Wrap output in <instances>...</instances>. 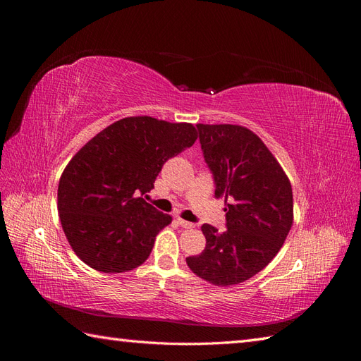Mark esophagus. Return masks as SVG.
Returning <instances> with one entry per match:
<instances>
[{
	"label": "esophagus",
	"mask_w": 361,
	"mask_h": 361,
	"mask_svg": "<svg viewBox=\"0 0 361 361\" xmlns=\"http://www.w3.org/2000/svg\"><path fill=\"white\" fill-rule=\"evenodd\" d=\"M176 221H178V224H179L180 227H183V228H192V227H194L192 223L185 221V220H182V218H176Z\"/></svg>",
	"instance_id": "esophagus-1"
}]
</instances>
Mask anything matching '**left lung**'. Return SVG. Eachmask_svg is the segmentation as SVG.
Returning <instances> with one entry per match:
<instances>
[{"instance_id":"8db88e82","label":"left lung","mask_w":361,"mask_h":361,"mask_svg":"<svg viewBox=\"0 0 361 361\" xmlns=\"http://www.w3.org/2000/svg\"><path fill=\"white\" fill-rule=\"evenodd\" d=\"M197 129L215 197L226 195L227 231L203 224L206 247L187 264L212 285H239L264 269L286 241L293 223L290 180L248 128L199 123Z\"/></svg>"}]
</instances>
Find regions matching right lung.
Wrapping results in <instances>:
<instances>
[{
	"instance_id": "add662e5",
	"label": "right lung",
	"mask_w": 361,
	"mask_h": 361,
	"mask_svg": "<svg viewBox=\"0 0 361 361\" xmlns=\"http://www.w3.org/2000/svg\"><path fill=\"white\" fill-rule=\"evenodd\" d=\"M195 140L191 123L133 116L76 152L61 173L57 207L63 232L85 265L114 274L145 264L171 216L143 195L154 188L164 162Z\"/></svg>"
}]
</instances>
